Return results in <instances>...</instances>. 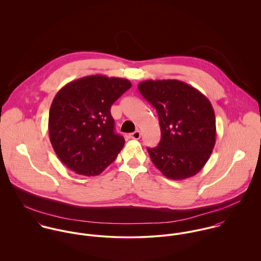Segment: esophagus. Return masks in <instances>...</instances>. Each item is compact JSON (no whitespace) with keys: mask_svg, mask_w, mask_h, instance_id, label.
<instances>
[{"mask_svg":"<svg viewBox=\"0 0 261 261\" xmlns=\"http://www.w3.org/2000/svg\"><path fill=\"white\" fill-rule=\"evenodd\" d=\"M132 139H134V140H139L140 138H141V132L140 130H136V132H134L133 134H130V136H129Z\"/></svg>","mask_w":261,"mask_h":261,"instance_id":"esophagus-1","label":"esophagus"}]
</instances>
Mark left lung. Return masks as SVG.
Masks as SVG:
<instances>
[{"label": "left lung", "mask_w": 261, "mask_h": 261, "mask_svg": "<svg viewBox=\"0 0 261 261\" xmlns=\"http://www.w3.org/2000/svg\"><path fill=\"white\" fill-rule=\"evenodd\" d=\"M141 94L155 109L161 141L148 148L156 169L171 180L199 173L216 142L215 113L209 99L193 86L176 79L145 80Z\"/></svg>", "instance_id": "1"}]
</instances>
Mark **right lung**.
<instances>
[{"instance_id":"1","label":"right lung","mask_w":261,"mask_h":261,"mask_svg":"<svg viewBox=\"0 0 261 261\" xmlns=\"http://www.w3.org/2000/svg\"><path fill=\"white\" fill-rule=\"evenodd\" d=\"M130 87L124 78L90 75L57 92L49 112V138L69 170L93 177L116 159L124 139L114 132L111 108Z\"/></svg>"}]
</instances>
